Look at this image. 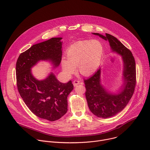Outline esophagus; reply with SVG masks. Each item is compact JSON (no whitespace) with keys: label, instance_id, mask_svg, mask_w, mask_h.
Instances as JSON below:
<instances>
[{"label":"esophagus","instance_id":"1","mask_svg":"<svg viewBox=\"0 0 150 150\" xmlns=\"http://www.w3.org/2000/svg\"><path fill=\"white\" fill-rule=\"evenodd\" d=\"M73 84H74V87H76V86H77L78 84H79V81H78V80H74L73 81Z\"/></svg>","mask_w":150,"mask_h":150}]
</instances>
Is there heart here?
Instances as JSON below:
<instances>
[{"label":"heart","mask_w":150,"mask_h":150,"mask_svg":"<svg viewBox=\"0 0 150 150\" xmlns=\"http://www.w3.org/2000/svg\"><path fill=\"white\" fill-rule=\"evenodd\" d=\"M104 54V47L96 40L79 41L71 45L67 50V59H62L63 71L71 75L76 71L83 76H90L100 66Z\"/></svg>","instance_id":"b5f03b06"}]
</instances>
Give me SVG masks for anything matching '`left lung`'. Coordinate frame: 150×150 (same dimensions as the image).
<instances>
[{
	"mask_svg": "<svg viewBox=\"0 0 150 150\" xmlns=\"http://www.w3.org/2000/svg\"><path fill=\"white\" fill-rule=\"evenodd\" d=\"M93 34L108 40L112 52L120 55L123 62V83L117 94L109 92L101 84L100 68L92 76L83 81L90 111L98 117L106 119L120 112L131 100L136 85L135 61L131 52L114 36L107 33L105 36L99 33Z\"/></svg>",
	"mask_w": 150,
	"mask_h": 150,
	"instance_id": "left-lung-1",
	"label": "left lung"
}]
</instances>
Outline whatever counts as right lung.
<instances>
[{"label": "right lung", "mask_w": 150, "mask_h": 150, "mask_svg": "<svg viewBox=\"0 0 150 150\" xmlns=\"http://www.w3.org/2000/svg\"><path fill=\"white\" fill-rule=\"evenodd\" d=\"M61 37L52 38L31 46L20 54L16 64L18 90L29 109L37 116L49 121L59 119L68 110V95L74 89L72 81L62 83L53 72L37 79L31 68L40 60L52 63L53 69L60 63Z\"/></svg>", "instance_id": "obj_1"}]
</instances>
